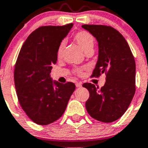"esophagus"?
<instances>
[{
    "label": "esophagus",
    "mask_w": 148,
    "mask_h": 148,
    "mask_svg": "<svg viewBox=\"0 0 148 148\" xmlns=\"http://www.w3.org/2000/svg\"><path fill=\"white\" fill-rule=\"evenodd\" d=\"M76 86L77 87H80V86H82V84L80 82L76 83Z\"/></svg>",
    "instance_id": "1"
}]
</instances>
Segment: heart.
<instances>
[{"label":"heart","mask_w":148,"mask_h":148,"mask_svg":"<svg viewBox=\"0 0 148 148\" xmlns=\"http://www.w3.org/2000/svg\"><path fill=\"white\" fill-rule=\"evenodd\" d=\"M73 38L85 53L90 50H93V45H94V37L89 32L85 30L79 31L73 36ZM64 48V42H62L58 46L57 51H56V56L58 58H61L62 57ZM83 70H84L83 68H77L75 70V73L78 75H81Z\"/></svg>","instance_id":"obj_1"}]
</instances>
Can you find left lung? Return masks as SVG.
Segmentation results:
<instances>
[{
  "mask_svg": "<svg viewBox=\"0 0 148 148\" xmlns=\"http://www.w3.org/2000/svg\"><path fill=\"white\" fill-rule=\"evenodd\" d=\"M97 39L99 56L91 77L106 74L101 88L84 83L90 97L86 111L103 122H112L123 116L135 93V61L127 41L116 29L105 25H83Z\"/></svg>",
  "mask_w": 148,
  "mask_h": 148,
  "instance_id": "8db88e82",
  "label": "left lung"
}]
</instances>
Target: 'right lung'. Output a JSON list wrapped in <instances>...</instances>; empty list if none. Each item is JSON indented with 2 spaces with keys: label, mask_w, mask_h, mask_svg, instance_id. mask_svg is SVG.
Wrapping results in <instances>:
<instances>
[{
  "label": "right lung",
  "mask_w": 148,
  "mask_h": 148,
  "mask_svg": "<svg viewBox=\"0 0 148 148\" xmlns=\"http://www.w3.org/2000/svg\"><path fill=\"white\" fill-rule=\"evenodd\" d=\"M73 25L36 29L24 42L16 62L14 84L19 103L27 116L40 125L63 115L75 90L74 83L53 82L50 76L57 62L58 46Z\"/></svg>",
  "instance_id": "obj_1"
}]
</instances>
